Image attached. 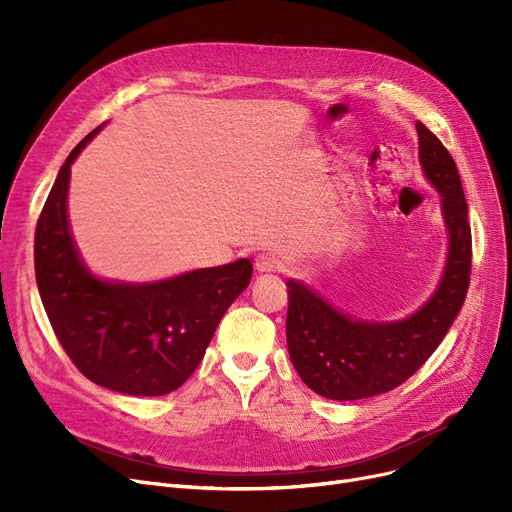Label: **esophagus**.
I'll return each mask as SVG.
<instances>
[{
  "label": "esophagus",
  "instance_id": "1",
  "mask_svg": "<svg viewBox=\"0 0 512 512\" xmlns=\"http://www.w3.org/2000/svg\"><path fill=\"white\" fill-rule=\"evenodd\" d=\"M255 267H257V272H261V274H274V272H280L282 263H280V259L276 255L261 253L255 259Z\"/></svg>",
  "mask_w": 512,
  "mask_h": 512
}]
</instances>
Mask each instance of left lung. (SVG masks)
I'll return each instance as SVG.
<instances>
[{
  "label": "left lung",
  "instance_id": "left-lung-1",
  "mask_svg": "<svg viewBox=\"0 0 512 512\" xmlns=\"http://www.w3.org/2000/svg\"><path fill=\"white\" fill-rule=\"evenodd\" d=\"M419 161L440 195L450 232L444 278L415 315L394 324L355 321L307 286L288 282L286 342L301 380L319 396L359 400L398 388L432 357L459 315L471 280V226L459 170L448 149L417 122Z\"/></svg>",
  "mask_w": 512,
  "mask_h": 512
}]
</instances>
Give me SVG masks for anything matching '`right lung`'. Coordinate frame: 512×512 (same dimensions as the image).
Returning <instances> with one entry per match:
<instances>
[{
    "instance_id": "right-lung-1",
    "label": "right lung",
    "mask_w": 512,
    "mask_h": 512,
    "mask_svg": "<svg viewBox=\"0 0 512 512\" xmlns=\"http://www.w3.org/2000/svg\"><path fill=\"white\" fill-rule=\"evenodd\" d=\"M97 130L72 149L41 209L37 286L53 332L85 378L130 396H161L197 369L222 315L249 286L253 265L238 259L155 284L93 278L68 230L66 193L70 164Z\"/></svg>"
}]
</instances>
